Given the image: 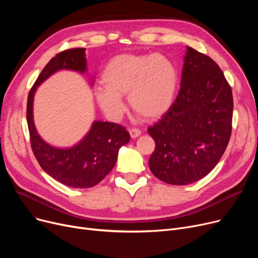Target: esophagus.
<instances>
[{
  "instance_id": "34e87169",
  "label": "esophagus",
  "mask_w": 258,
  "mask_h": 258,
  "mask_svg": "<svg viewBox=\"0 0 258 258\" xmlns=\"http://www.w3.org/2000/svg\"><path fill=\"white\" fill-rule=\"evenodd\" d=\"M130 135H131V137H132L133 139H136L137 137L140 136L141 132H140L138 128H132V130L130 131Z\"/></svg>"
}]
</instances>
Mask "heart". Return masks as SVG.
Wrapping results in <instances>:
<instances>
[{"mask_svg": "<svg viewBox=\"0 0 258 258\" xmlns=\"http://www.w3.org/2000/svg\"><path fill=\"white\" fill-rule=\"evenodd\" d=\"M179 71L174 62L160 54H121L105 66L101 75L103 88L96 91L101 110L112 118L124 111L121 97L127 100L135 113L157 119L171 107L179 88Z\"/></svg>", "mask_w": 258, "mask_h": 258, "instance_id": "1", "label": "heart"}]
</instances>
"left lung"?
Wrapping results in <instances>:
<instances>
[{
    "instance_id": "obj_1",
    "label": "left lung",
    "mask_w": 258,
    "mask_h": 258,
    "mask_svg": "<svg viewBox=\"0 0 258 258\" xmlns=\"http://www.w3.org/2000/svg\"><path fill=\"white\" fill-rule=\"evenodd\" d=\"M233 98L220 67L187 47L181 88L171 107L147 130L156 142L148 165L155 177L188 185L219 163L232 130Z\"/></svg>"
}]
</instances>
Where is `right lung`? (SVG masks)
<instances>
[{
	"label": "right lung",
	"mask_w": 258,
	"mask_h": 258,
	"mask_svg": "<svg viewBox=\"0 0 258 258\" xmlns=\"http://www.w3.org/2000/svg\"><path fill=\"white\" fill-rule=\"evenodd\" d=\"M85 52V48H74L56 54L40 72L27 101V123L38 164L54 180L73 188L97 185L114 168L120 147L131 139L125 127L100 120L94 121L86 136L71 147L53 146L39 136L33 120V99L37 88L57 71L87 73Z\"/></svg>",
	"instance_id": "obj_1"
}]
</instances>
